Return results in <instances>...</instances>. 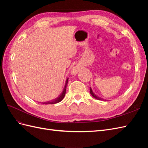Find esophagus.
<instances>
[{
    "label": "esophagus",
    "instance_id": "1",
    "mask_svg": "<svg viewBox=\"0 0 148 148\" xmlns=\"http://www.w3.org/2000/svg\"><path fill=\"white\" fill-rule=\"evenodd\" d=\"M76 72H77V71H76V70H74V71H73V73H76Z\"/></svg>",
    "mask_w": 148,
    "mask_h": 148
}]
</instances>
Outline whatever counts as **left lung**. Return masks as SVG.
<instances>
[{"label": "left lung", "instance_id": "obj_1", "mask_svg": "<svg viewBox=\"0 0 148 148\" xmlns=\"http://www.w3.org/2000/svg\"><path fill=\"white\" fill-rule=\"evenodd\" d=\"M90 93H91V95L92 96V97H94L95 98H96V99H98V100H102V99L101 97H98L97 96H96L95 93H94L93 92H92V89L91 88V87H90Z\"/></svg>", "mask_w": 148, "mask_h": 148}]
</instances>
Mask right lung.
<instances>
[{"mask_svg": "<svg viewBox=\"0 0 148 148\" xmlns=\"http://www.w3.org/2000/svg\"><path fill=\"white\" fill-rule=\"evenodd\" d=\"M68 80H69V78L66 80V83H65V87L64 88V90H63V91H62V92L60 94V95H59V97H57V98H56V99H53V100H52L51 101L44 102L43 104H56V103H58V102H60L62 99H63L65 95L66 86H67V83H68Z\"/></svg>", "mask_w": 148, "mask_h": 148, "instance_id": "right-lung-1", "label": "right lung"}]
</instances>
